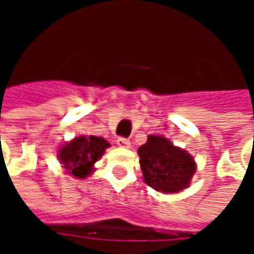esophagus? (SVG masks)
I'll return each instance as SVG.
<instances>
[{"instance_id": "esophagus-1", "label": "esophagus", "mask_w": 254, "mask_h": 254, "mask_svg": "<svg viewBox=\"0 0 254 254\" xmlns=\"http://www.w3.org/2000/svg\"><path fill=\"white\" fill-rule=\"evenodd\" d=\"M117 144H118V147H121V148H129V147H130V141L125 137L117 138Z\"/></svg>"}]
</instances>
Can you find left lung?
Returning a JSON list of instances; mask_svg holds the SVG:
<instances>
[{"instance_id": "1", "label": "left lung", "mask_w": 254, "mask_h": 254, "mask_svg": "<svg viewBox=\"0 0 254 254\" xmlns=\"http://www.w3.org/2000/svg\"><path fill=\"white\" fill-rule=\"evenodd\" d=\"M144 181L155 190L177 193L189 187L196 163L187 151L162 136H148L137 149Z\"/></svg>"}]
</instances>
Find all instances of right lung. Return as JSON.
<instances>
[{"label":"right lung","instance_id":"obj_1","mask_svg":"<svg viewBox=\"0 0 254 254\" xmlns=\"http://www.w3.org/2000/svg\"><path fill=\"white\" fill-rule=\"evenodd\" d=\"M107 147H110V144L105 138L80 136L63 145L58 151V159L67 174L76 178H85L94 171L92 166L102 158Z\"/></svg>","mask_w":254,"mask_h":254}]
</instances>
